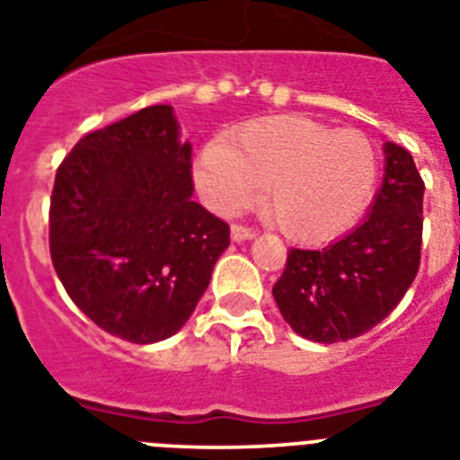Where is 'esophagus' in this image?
<instances>
[{
    "label": "esophagus",
    "mask_w": 460,
    "mask_h": 460,
    "mask_svg": "<svg viewBox=\"0 0 460 460\" xmlns=\"http://www.w3.org/2000/svg\"><path fill=\"white\" fill-rule=\"evenodd\" d=\"M230 234H233L234 242H244V239L256 237V230H253V227L242 226V223H233V227H230Z\"/></svg>",
    "instance_id": "obj_1"
}]
</instances>
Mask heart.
Here are the masks:
<instances>
[{"mask_svg":"<svg viewBox=\"0 0 460 460\" xmlns=\"http://www.w3.org/2000/svg\"><path fill=\"white\" fill-rule=\"evenodd\" d=\"M379 176V153L360 129H332L307 116H268L211 141L195 160L207 202L234 214L261 195L274 226L297 242L342 233L365 209Z\"/></svg>","mask_w":460,"mask_h":460,"instance_id":"1","label":"heart"}]
</instances>
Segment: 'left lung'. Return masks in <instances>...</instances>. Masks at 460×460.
Returning <instances> with one entry per match:
<instances>
[{"instance_id":"left-lung-1","label":"left lung","mask_w":460,"mask_h":460,"mask_svg":"<svg viewBox=\"0 0 460 460\" xmlns=\"http://www.w3.org/2000/svg\"><path fill=\"white\" fill-rule=\"evenodd\" d=\"M384 181L370 214L325 249H290L272 296L286 323L312 342L372 331L398 307L421 262L423 179L402 146L384 144Z\"/></svg>"}]
</instances>
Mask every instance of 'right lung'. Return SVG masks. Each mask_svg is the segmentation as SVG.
Segmentation results:
<instances>
[{
	"instance_id": "obj_1",
	"label": "right lung",
	"mask_w": 460,
	"mask_h": 460,
	"mask_svg": "<svg viewBox=\"0 0 460 460\" xmlns=\"http://www.w3.org/2000/svg\"><path fill=\"white\" fill-rule=\"evenodd\" d=\"M192 148L170 104L78 139L50 195L53 268L81 312L135 344L183 328L230 244V226L192 202Z\"/></svg>"
}]
</instances>
